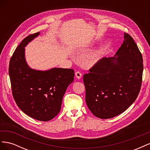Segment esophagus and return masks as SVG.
<instances>
[{
    "instance_id": "obj_1",
    "label": "esophagus",
    "mask_w": 150,
    "mask_h": 150,
    "mask_svg": "<svg viewBox=\"0 0 150 150\" xmlns=\"http://www.w3.org/2000/svg\"><path fill=\"white\" fill-rule=\"evenodd\" d=\"M75 76H76V77L77 78H78V79H79L81 78V77H82V74H81L80 72L77 71V72H75Z\"/></svg>"
}]
</instances>
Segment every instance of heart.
Instances as JSON below:
<instances>
[{
  "label": "heart",
  "instance_id": "b5f03b06",
  "mask_svg": "<svg viewBox=\"0 0 150 150\" xmlns=\"http://www.w3.org/2000/svg\"><path fill=\"white\" fill-rule=\"evenodd\" d=\"M90 60H91V61H94V58H93V57H91V58H90Z\"/></svg>",
  "mask_w": 150,
  "mask_h": 150
}]
</instances>
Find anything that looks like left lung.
<instances>
[{"label": "left lung", "instance_id": "1", "mask_svg": "<svg viewBox=\"0 0 150 150\" xmlns=\"http://www.w3.org/2000/svg\"><path fill=\"white\" fill-rule=\"evenodd\" d=\"M143 71L142 53L132 37L125 33L115 56L101 59L83 76L89 110L101 119L123 112L138 96Z\"/></svg>", "mask_w": 150, "mask_h": 150}]
</instances>
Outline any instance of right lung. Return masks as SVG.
Returning <instances> with one entry per match:
<instances>
[{
  "instance_id": "right-lung-1",
  "label": "right lung",
  "mask_w": 150,
  "mask_h": 150,
  "mask_svg": "<svg viewBox=\"0 0 150 150\" xmlns=\"http://www.w3.org/2000/svg\"><path fill=\"white\" fill-rule=\"evenodd\" d=\"M39 34L22 40L11 58L8 74L18 107L35 120L47 121L59 112L63 96L74 81V71L57 67L47 71L31 69L25 61V47Z\"/></svg>"
}]
</instances>
